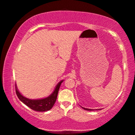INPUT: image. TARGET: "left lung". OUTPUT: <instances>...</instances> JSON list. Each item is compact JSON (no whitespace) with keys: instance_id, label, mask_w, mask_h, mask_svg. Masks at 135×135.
Wrapping results in <instances>:
<instances>
[{"instance_id":"obj_1","label":"left lung","mask_w":135,"mask_h":135,"mask_svg":"<svg viewBox=\"0 0 135 135\" xmlns=\"http://www.w3.org/2000/svg\"><path fill=\"white\" fill-rule=\"evenodd\" d=\"M83 109H85V110H87V111H92L93 109H87V108H83V107H82Z\"/></svg>"}]
</instances>
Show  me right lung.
<instances>
[{
	"mask_svg": "<svg viewBox=\"0 0 135 135\" xmlns=\"http://www.w3.org/2000/svg\"><path fill=\"white\" fill-rule=\"evenodd\" d=\"M63 80L60 81L59 83L57 84L55 88L54 92L51 94L50 95L47 97L46 98H41V99H37V100H31L29 98H26L25 97L22 95L19 92L18 89H17L16 85L15 86V89H16V93L17 96L19 99L21 101L22 103L27 105L30 109L34 110L36 111L43 112L47 111L50 110L52 106H54L55 102L56 101L57 97V94L59 90L60 86Z\"/></svg>",
	"mask_w": 135,
	"mask_h": 135,
	"instance_id": "add662e5",
	"label": "right lung"
}]
</instances>
